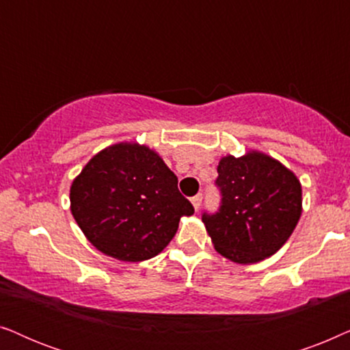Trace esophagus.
Masks as SVG:
<instances>
[{
	"mask_svg": "<svg viewBox=\"0 0 350 350\" xmlns=\"http://www.w3.org/2000/svg\"><path fill=\"white\" fill-rule=\"evenodd\" d=\"M191 202H193L196 210H199L200 208V204H202V194H196L194 198L191 199Z\"/></svg>",
	"mask_w": 350,
	"mask_h": 350,
	"instance_id": "esophagus-1",
	"label": "esophagus"
}]
</instances>
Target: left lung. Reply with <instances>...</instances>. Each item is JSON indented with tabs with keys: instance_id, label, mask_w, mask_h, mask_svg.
I'll return each instance as SVG.
<instances>
[{
	"instance_id": "1",
	"label": "left lung",
	"mask_w": 350,
	"mask_h": 350,
	"mask_svg": "<svg viewBox=\"0 0 350 350\" xmlns=\"http://www.w3.org/2000/svg\"><path fill=\"white\" fill-rule=\"evenodd\" d=\"M221 194L202 221L219 255L239 265L258 262L288 241L301 217V183L279 161L252 151L226 156L215 181Z\"/></svg>"
}]
</instances>
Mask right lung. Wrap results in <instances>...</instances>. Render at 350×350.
Instances as JSON below:
<instances>
[{
    "label": "right lung",
    "mask_w": 350,
    "mask_h": 350,
    "mask_svg": "<svg viewBox=\"0 0 350 350\" xmlns=\"http://www.w3.org/2000/svg\"><path fill=\"white\" fill-rule=\"evenodd\" d=\"M70 202L97 250L131 262L161 253L180 218L194 213L176 175L156 151L138 143H118L95 154L71 185Z\"/></svg>",
    "instance_id": "obj_1"
}]
</instances>
